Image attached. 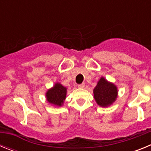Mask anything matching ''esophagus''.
Instances as JSON below:
<instances>
[{"instance_id":"34e87169","label":"esophagus","mask_w":151,"mask_h":151,"mask_svg":"<svg viewBox=\"0 0 151 151\" xmlns=\"http://www.w3.org/2000/svg\"><path fill=\"white\" fill-rule=\"evenodd\" d=\"M78 87L80 88H83L85 87V84L82 83V84H80V85H78Z\"/></svg>"}]
</instances>
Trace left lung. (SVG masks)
<instances>
[{
  "instance_id": "8db88e82",
  "label": "left lung",
  "mask_w": 151,
  "mask_h": 151,
  "mask_svg": "<svg viewBox=\"0 0 151 151\" xmlns=\"http://www.w3.org/2000/svg\"><path fill=\"white\" fill-rule=\"evenodd\" d=\"M96 103L101 107H107L115 102L118 97V88L115 84L101 77L93 91Z\"/></svg>"
}]
</instances>
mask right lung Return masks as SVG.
<instances>
[{"mask_svg":"<svg viewBox=\"0 0 151 151\" xmlns=\"http://www.w3.org/2000/svg\"><path fill=\"white\" fill-rule=\"evenodd\" d=\"M66 93L67 88L59 82H57L53 87L47 91L45 94L46 100L50 104L54 106H61L66 99Z\"/></svg>","mask_w":151,"mask_h":151,"instance_id":"add662e5","label":"right lung"}]
</instances>
